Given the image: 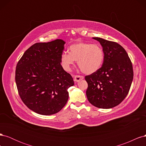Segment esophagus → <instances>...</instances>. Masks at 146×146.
I'll return each mask as SVG.
<instances>
[{"label":"esophagus","mask_w":146,"mask_h":146,"mask_svg":"<svg viewBox=\"0 0 146 146\" xmlns=\"http://www.w3.org/2000/svg\"><path fill=\"white\" fill-rule=\"evenodd\" d=\"M84 78L83 76H74V81L76 82H78L79 81H80Z\"/></svg>","instance_id":"esophagus-1"}]
</instances>
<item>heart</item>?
<instances>
[{"instance_id": "b5f03b06", "label": "heart", "mask_w": 146, "mask_h": 146, "mask_svg": "<svg viewBox=\"0 0 146 146\" xmlns=\"http://www.w3.org/2000/svg\"><path fill=\"white\" fill-rule=\"evenodd\" d=\"M69 53H63L61 63L66 71H69L70 66L77 60V64L86 74L94 73L102 67L104 60L103 48L97 44L78 42L69 48Z\"/></svg>"}]
</instances>
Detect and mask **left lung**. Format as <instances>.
<instances>
[{
    "label": "left lung",
    "mask_w": 146,
    "mask_h": 146,
    "mask_svg": "<svg viewBox=\"0 0 146 146\" xmlns=\"http://www.w3.org/2000/svg\"><path fill=\"white\" fill-rule=\"evenodd\" d=\"M104 52L102 66L85 77L86 94L94 107L108 109L121 103L127 96L133 78V66L127 52L117 42L94 37Z\"/></svg>",
    "instance_id": "left-lung-1"
}]
</instances>
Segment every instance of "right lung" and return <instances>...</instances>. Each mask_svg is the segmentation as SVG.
<instances>
[{
    "label": "right lung",
    "instance_id": "right-lung-1",
    "mask_svg": "<svg viewBox=\"0 0 146 146\" xmlns=\"http://www.w3.org/2000/svg\"><path fill=\"white\" fill-rule=\"evenodd\" d=\"M65 43L57 39L35 44L17 64L15 80L19 94L25 105L38 114L59 112L68 102V89L74 85L72 76L61 65Z\"/></svg>",
    "mask_w": 146,
    "mask_h": 146
}]
</instances>
